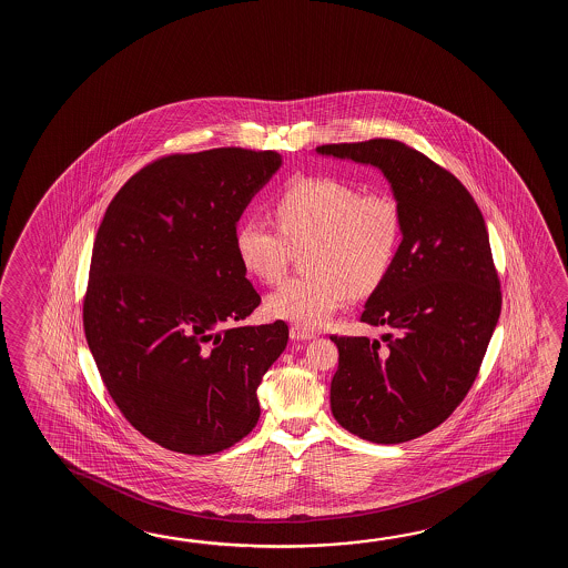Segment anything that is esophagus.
<instances>
[{
  "mask_svg": "<svg viewBox=\"0 0 568 568\" xmlns=\"http://www.w3.org/2000/svg\"><path fill=\"white\" fill-rule=\"evenodd\" d=\"M316 337L313 331H308V328H302V326H290V338H294V341H311V338Z\"/></svg>",
  "mask_w": 568,
  "mask_h": 568,
  "instance_id": "esophagus-1",
  "label": "esophagus"
}]
</instances>
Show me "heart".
I'll use <instances>...</instances> for the list:
<instances>
[{"label":"heart","instance_id":"1","mask_svg":"<svg viewBox=\"0 0 568 568\" xmlns=\"http://www.w3.org/2000/svg\"><path fill=\"white\" fill-rule=\"evenodd\" d=\"M276 221L243 219L235 230L242 266L264 284L284 278L292 245H304L308 276L267 296V313L302 328H321L351 301L384 280L398 252L402 213L392 194L362 193L338 179L292 182L274 201Z\"/></svg>","mask_w":568,"mask_h":568}]
</instances>
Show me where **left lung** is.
<instances>
[{
  "label": "left lung",
  "instance_id": "8db88e82",
  "mask_svg": "<svg viewBox=\"0 0 568 568\" xmlns=\"http://www.w3.org/2000/svg\"><path fill=\"white\" fill-rule=\"evenodd\" d=\"M323 156L382 170L402 213V243L365 302L377 338L337 337L331 410L351 435L398 445L455 412L479 374L501 313L489 235L469 191L398 140L316 148Z\"/></svg>",
  "mask_w": 568,
  "mask_h": 568
}]
</instances>
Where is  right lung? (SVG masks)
<instances>
[{
    "instance_id": "1",
    "label": "right lung",
    "mask_w": 568,
    "mask_h": 568,
    "mask_svg": "<svg viewBox=\"0 0 568 568\" xmlns=\"http://www.w3.org/2000/svg\"><path fill=\"white\" fill-rule=\"evenodd\" d=\"M280 166L278 152L243 148L160 158L121 186L99 225L87 343L125 420L160 447L213 455L257 424V386L288 326L240 325L262 298L235 230Z\"/></svg>"
}]
</instances>
